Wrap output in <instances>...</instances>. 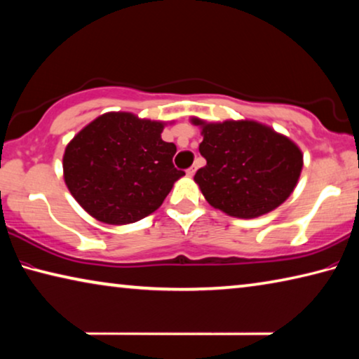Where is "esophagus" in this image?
<instances>
[{
	"label": "esophagus",
	"instance_id": "1",
	"mask_svg": "<svg viewBox=\"0 0 359 359\" xmlns=\"http://www.w3.org/2000/svg\"><path fill=\"white\" fill-rule=\"evenodd\" d=\"M195 172H196V166H191V168L187 169V175H189V177H191V175H195Z\"/></svg>",
	"mask_w": 359,
	"mask_h": 359
}]
</instances>
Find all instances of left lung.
<instances>
[{
  "instance_id": "left-lung-1",
  "label": "left lung",
  "mask_w": 359,
  "mask_h": 359,
  "mask_svg": "<svg viewBox=\"0 0 359 359\" xmlns=\"http://www.w3.org/2000/svg\"><path fill=\"white\" fill-rule=\"evenodd\" d=\"M190 121L201 129L200 153L206 158L193 180L210 206L231 217L255 219L291 196L304 153L287 135L254 119Z\"/></svg>"
}]
</instances>
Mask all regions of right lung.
<instances>
[{
  "label": "right lung",
  "instance_id": "obj_1",
  "mask_svg": "<svg viewBox=\"0 0 359 359\" xmlns=\"http://www.w3.org/2000/svg\"><path fill=\"white\" fill-rule=\"evenodd\" d=\"M168 123L108 111L79 130L62 159L65 185L79 206L108 225L155 212L185 175L172 164L175 145L161 139Z\"/></svg>",
  "mask_w": 359,
  "mask_h": 359
}]
</instances>
